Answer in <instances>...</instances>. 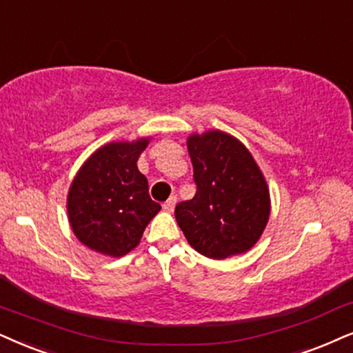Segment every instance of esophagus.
Wrapping results in <instances>:
<instances>
[{
  "label": "esophagus",
  "mask_w": 353,
  "mask_h": 353,
  "mask_svg": "<svg viewBox=\"0 0 353 353\" xmlns=\"http://www.w3.org/2000/svg\"><path fill=\"white\" fill-rule=\"evenodd\" d=\"M176 203H177V197L176 195H172V197H169L166 202L163 203V208L166 210V212H172L174 207H176Z\"/></svg>",
  "instance_id": "1"
}]
</instances>
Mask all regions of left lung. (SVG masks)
Wrapping results in <instances>:
<instances>
[{"label":"left lung","instance_id":"left-lung-1","mask_svg":"<svg viewBox=\"0 0 353 353\" xmlns=\"http://www.w3.org/2000/svg\"><path fill=\"white\" fill-rule=\"evenodd\" d=\"M187 150L194 199L176 205L177 225L195 251L226 259L251 249L270 215L269 189L252 156L234 137L218 130L192 135Z\"/></svg>","mask_w":353,"mask_h":353}]
</instances>
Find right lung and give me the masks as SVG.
<instances>
[{"mask_svg":"<svg viewBox=\"0 0 353 353\" xmlns=\"http://www.w3.org/2000/svg\"><path fill=\"white\" fill-rule=\"evenodd\" d=\"M146 145L148 140L141 138L102 146L74 177L66 207L71 228L88 248L123 256L140 243L146 225L161 210L137 168Z\"/></svg>","mask_w":353,"mask_h":353,"instance_id":"obj_1","label":"right lung"}]
</instances>
